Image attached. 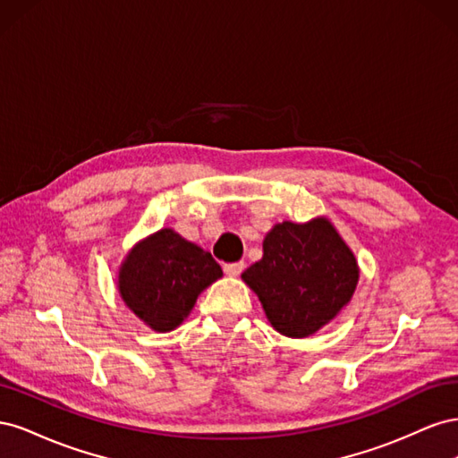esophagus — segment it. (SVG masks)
<instances>
[{"mask_svg": "<svg viewBox=\"0 0 458 458\" xmlns=\"http://www.w3.org/2000/svg\"><path fill=\"white\" fill-rule=\"evenodd\" d=\"M242 269H244V261H234V263H227V266H224V271H225L229 276L241 275Z\"/></svg>", "mask_w": 458, "mask_h": 458, "instance_id": "obj_1", "label": "esophagus"}]
</instances>
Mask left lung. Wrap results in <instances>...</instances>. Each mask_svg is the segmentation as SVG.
<instances>
[{
	"label": "left lung",
	"instance_id": "8db88e82",
	"mask_svg": "<svg viewBox=\"0 0 458 458\" xmlns=\"http://www.w3.org/2000/svg\"><path fill=\"white\" fill-rule=\"evenodd\" d=\"M275 330L290 338L317 332L350 301L357 261L327 219L283 221L263 241V258L242 273Z\"/></svg>",
	"mask_w": 458,
	"mask_h": 458
}]
</instances>
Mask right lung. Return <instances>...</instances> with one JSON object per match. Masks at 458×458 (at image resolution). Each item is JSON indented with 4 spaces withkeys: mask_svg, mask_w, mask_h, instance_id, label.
<instances>
[{
    "mask_svg": "<svg viewBox=\"0 0 458 458\" xmlns=\"http://www.w3.org/2000/svg\"><path fill=\"white\" fill-rule=\"evenodd\" d=\"M224 275L210 252L160 229L137 244L118 275L126 306L158 332L183 323L202 290Z\"/></svg>",
    "mask_w": 458,
    "mask_h": 458,
    "instance_id": "obj_1",
    "label": "right lung"
}]
</instances>
